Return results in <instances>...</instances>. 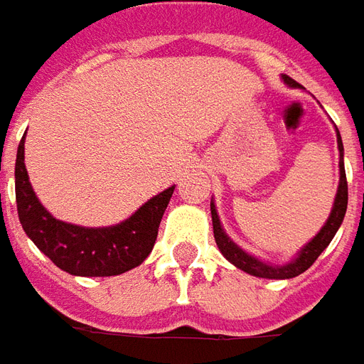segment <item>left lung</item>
<instances>
[{
  "mask_svg": "<svg viewBox=\"0 0 364 364\" xmlns=\"http://www.w3.org/2000/svg\"><path fill=\"white\" fill-rule=\"evenodd\" d=\"M282 82L289 85V87H301L292 77L289 75H282ZM336 146H338V188H336L335 202H333V208L328 218L323 224V228L313 236L306 245L302 246L301 250L294 255V258H290L287 264H272L267 260H260L256 256L248 255L246 250H242L240 246L234 242L232 238L226 234V230L222 228L220 216L216 210V204L214 200H210V212H212V228H214V240L220 248L222 256L234 264L236 268L245 270L246 274H252L258 279H274V280H287L294 279L302 274L304 270L313 267V262L321 256L326 246L331 245V240L335 238L336 230L341 228V224L345 220V214H347V202H348V186H347V174H345V160H343V140H341V134L336 130Z\"/></svg>",
  "mask_w": 364,
  "mask_h": 364,
  "instance_id": "1",
  "label": "left lung"
}]
</instances>
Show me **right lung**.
Segmentation results:
<instances>
[{"label": "right lung", "instance_id": "right-lung-1", "mask_svg": "<svg viewBox=\"0 0 364 364\" xmlns=\"http://www.w3.org/2000/svg\"><path fill=\"white\" fill-rule=\"evenodd\" d=\"M174 186L142 204L114 226H80L58 220L36 196L26 168V134L16 158L17 216L23 232L58 268L74 277H116L140 267L152 252L158 226Z\"/></svg>", "mask_w": 364, "mask_h": 364}]
</instances>
